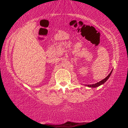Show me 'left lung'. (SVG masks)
I'll list each match as a JSON object with an SVG mask.
<instances>
[{"mask_svg": "<svg viewBox=\"0 0 128 128\" xmlns=\"http://www.w3.org/2000/svg\"><path fill=\"white\" fill-rule=\"evenodd\" d=\"M112 70H111V72H110V74H108V75L104 79L102 80V81H99V82H97V83L95 84H92V85H85V86H88V87H89V88H95L98 87V86H100V85H103V84H104L105 82L107 81L108 79L110 77V76H111V73H112Z\"/></svg>", "mask_w": 128, "mask_h": 128, "instance_id": "8db88e82", "label": "left lung"}]
</instances>
